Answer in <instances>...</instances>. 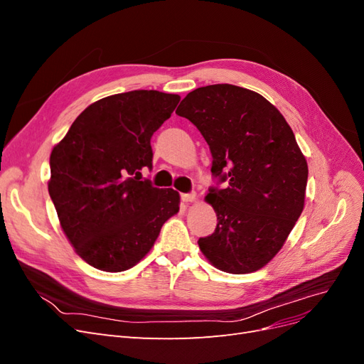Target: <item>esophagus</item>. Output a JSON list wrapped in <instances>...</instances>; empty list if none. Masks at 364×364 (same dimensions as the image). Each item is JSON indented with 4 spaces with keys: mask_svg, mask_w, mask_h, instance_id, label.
<instances>
[{
    "mask_svg": "<svg viewBox=\"0 0 364 364\" xmlns=\"http://www.w3.org/2000/svg\"><path fill=\"white\" fill-rule=\"evenodd\" d=\"M181 199L183 202H193V200H196V193H182Z\"/></svg>",
    "mask_w": 364,
    "mask_h": 364,
    "instance_id": "1",
    "label": "esophagus"
}]
</instances>
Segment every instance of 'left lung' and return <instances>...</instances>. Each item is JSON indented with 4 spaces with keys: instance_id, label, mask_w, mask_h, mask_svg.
Returning a JSON list of instances; mask_svg holds the SVG:
<instances>
[{
    "instance_id": "obj_1",
    "label": "left lung",
    "mask_w": 364,
    "mask_h": 364,
    "mask_svg": "<svg viewBox=\"0 0 364 364\" xmlns=\"http://www.w3.org/2000/svg\"><path fill=\"white\" fill-rule=\"evenodd\" d=\"M176 114L199 129L213 155L211 173L226 183L206 196L217 228L199 238L203 255L228 273L264 267L305 202L308 165L291 127L262 95L228 83L197 87Z\"/></svg>"
}]
</instances>
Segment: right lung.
Instances as JSON below:
<instances>
[{"mask_svg": "<svg viewBox=\"0 0 364 364\" xmlns=\"http://www.w3.org/2000/svg\"><path fill=\"white\" fill-rule=\"evenodd\" d=\"M179 100L146 90L105 97L53 149L48 193L65 235L90 266L134 267L179 211L178 191L141 181V170H151L150 139Z\"/></svg>", "mask_w": 364, "mask_h": 364, "instance_id": "right-lung-1", "label": "right lung"}]
</instances>
